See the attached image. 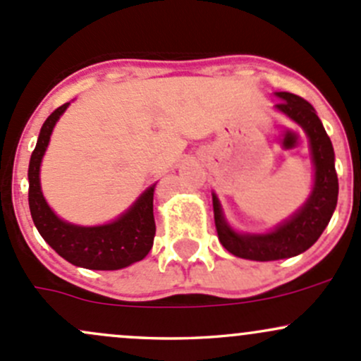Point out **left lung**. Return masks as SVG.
Listing matches in <instances>:
<instances>
[{"label":"left lung","mask_w":361,"mask_h":361,"mask_svg":"<svg viewBox=\"0 0 361 361\" xmlns=\"http://www.w3.org/2000/svg\"><path fill=\"white\" fill-rule=\"evenodd\" d=\"M281 102L275 104L279 111L303 127L310 139L312 161L315 165V182L312 195L303 207L290 219L282 222L267 234H239L226 222L219 197L213 195V213H215L216 234L220 243L234 257L272 262L296 257L312 247L327 227L337 204V173L334 166V148L317 117L315 108L306 99L290 92H275Z\"/></svg>","instance_id":"left-lung-1"}]
</instances>
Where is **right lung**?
Wrapping results in <instances>:
<instances>
[{
    "label": "right lung",
    "instance_id": "right-lung-1",
    "mask_svg": "<svg viewBox=\"0 0 361 361\" xmlns=\"http://www.w3.org/2000/svg\"><path fill=\"white\" fill-rule=\"evenodd\" d=\"M71 103L56 108L42 123L36 149L29 164V208L34 226L46 243L72 265L89 270H118L133 265L149 253L153 246L154 226L153 192L154 185L146 189L135 203L117 220L104 226L82 227L58 219L48 207L41 191L39 169L48 148L53 127Z\"/></svg>",
    "mask_w": 361,
    "mask_h": 361
}]
</instances>
